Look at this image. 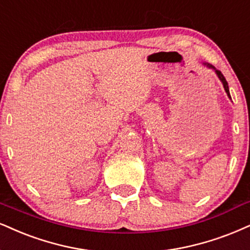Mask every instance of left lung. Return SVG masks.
<instances>
[{"mask_svg": "<svg viewBox=\"0 0 250 250\" xmlns=\"http://www.w3.org/2000/svg\"><path fill=\"white\" fill-rule=\"evenodd\" d=\"M203 64H204V66H206L208 67V68H210V69H213L214 70V73L217 74V76H218V79L220 80L221 81V83H223V85H224V89H225V91H226V94H227V96H229V100H232V98H230V94H229V83H227V81H226V79H225V76L223 75V74H221V72L220 70H218V69H215L213 66H212L211 63H208V62H203Z\"/></svg>", "mask_w": 250, "mask_h": 250, "instance_id": "obj_1", "label": "left lung"}]
</instances>
